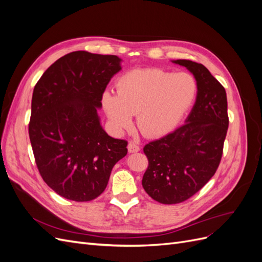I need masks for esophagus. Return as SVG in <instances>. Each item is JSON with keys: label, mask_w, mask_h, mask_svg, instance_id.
<instances>
[{"label": "esophagus", "mask_w": 262, "mask_h": 262, "mask_svg": "<svg viewBox=\"0 0 262 262\" xmlns=\"http://www.w3.org/2000/svg\"><path fill=\"white\" fill-rule=\"evenodd\" d=\"M128 150H129V153H137L140 150V146L136 143V142H129Z\"/></svg>", "instance_id": "esophagus-1"}]
</instances>
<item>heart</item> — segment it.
Returning a JSON list of instances; mask_svg holds the SVG:
<instances>
[{
    "label": "heart",
    "instance_id": "b5f03b06",
    "mask_svg": "<svg viewBox=\"0 0 262 262\" xmlns=\"http://www.w3.org/2000/svg\"><path fill=\"white\" fill-rule=\"evenodd\" d=\"M117 95L105 91L101 105L109 122L118 131L130 128L132 116L147 137H160L178 124L191 107L198 84L189 73H173L164 69H136L116 83Z\"/></svg>",
    "mask_w": 262,
    "mask_h": 262
}]
</instances>
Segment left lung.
Instances as JSON below:
<instances>
[{"instance_id":"obj_1","label":"left lung","mask_w":262,"mask_h":262,"mask_svg":"<svg viewBox=\"0 0 262 262\" xmlns=\"http://www.w3.org/2000/svg\"><path fill=\"white\" fill-rule=\"evenodd\" d=\"M172 62L193 74L198 93L186 123L143 148L148 166L142 186L163 204L188 200L214 176L228 128L227 98L222 84L201 63Z\"/></svg>"}]
</instances>
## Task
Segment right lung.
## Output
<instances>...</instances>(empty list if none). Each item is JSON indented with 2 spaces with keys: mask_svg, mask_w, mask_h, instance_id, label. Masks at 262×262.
Segmentation results:
<instances>
[{
  "mask_svg": "<svg viewBox=\"0 0 262 262\" xmlns=\"http://www.w3.org/2000/svg\"><path fill=\"white\" fill-rule=\"evenodd\" d=\"M120 62L112 54L71 52L47 69L34 89L28 132L35 162L46 184L66 199H96L128 153V142L109 137L97 115Z\"/></svg>",
  "mask_w": 262,
  "mask_h": 262,
  "instance_id": "add662e5",
  "label": "right lung"
}]
</instances>
